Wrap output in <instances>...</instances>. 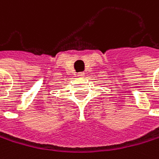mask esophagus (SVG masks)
<instances>
[{"label": "esophagus", "instance_id": "obj_1", "mask_svg": "<svg viewBox=\"0 0 159 159\" xmlns=\"http://www.w3.org/2000/svg\"><path fill=\"white\" fill-rule=\"evenodd\" d=\"M77 76H78L79 78H83V77L85 76V74H84V73H78Z\"/></svg>", "mask_w": 159, "mask_h": 159}]
</instances>
